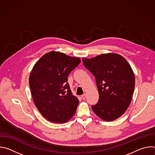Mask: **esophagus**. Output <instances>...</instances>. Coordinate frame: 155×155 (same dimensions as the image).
I'll return each instance as SVG.
<instances>
[{
	"mask_svg": "<svg viewBox=\"0 0 155 155\" xmlns=\"http://www.w3.org/2000/svg\"><path fill=\"white\" fill-rule=\"evenodd\" d=\"M86 95L84 94H83V95H82L81 96V98L83 99V100H85V99H86Z\"/></svg>",
	"mask_w": 155,
	"mask_h": 155,
	"instance_id": "obj_1",
	"label": "esophagus"
}]
</instances>
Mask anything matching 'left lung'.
<instances>
[{"label": "left lung", "mask_w": 155, "mask_h": 155, "mask_svg": "<svg viewBox=\"0 0 155 155\" xmlns=\"http://www.w3.org/2000/svg\"><path fill=\"white\" fill-rule=\"evenodd\" d=\"M84 67L96 78L99 99L92 105L94 114L106 121L124 114L132 101L135 76L124 58L109 53L91 59H82Z\"/></svg>", "instance_id": "8db88e82"}]
</instances>
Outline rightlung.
Here are the masks:
<instances>
[{
	"instance_id": "right-lung-1",
	"label": "right lung",
	"mask_w": 155,
	"mask_h": 155,
	"mask_svg": "<svg viewBox=\"0 0 155 155\" xmlns=\"http://www.w3.org/2000/svg\"><path fill=\"white\" fill-rule=\"evenodd\" d=\"M80 62L79 58L53 51L42 56L34 65L29 79L32 99L48 121L64 123L75 115L79 101L72 94L68 77Z\"/></svg>"
}]
</instances>
